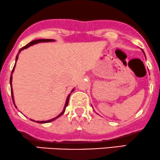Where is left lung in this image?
<instances>
[{
  "mask_svg": "<svg viewBox=\"0 0 160 160\" xmlns=\"http://www.w3.org/2000/svg\"><path fill=\"white\" fill-rule=\"evenodd\" d=\"M142 51H143V50H142ZM143 52H144V51H143Z\"/></svg>",
  "mask_w": 160,
  "mask_h": 160,
  "instance_id": "left-lung-1",
  "label": "left lung"
}]
</instances>
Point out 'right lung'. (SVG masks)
<instances>
[{
    "label": "right lung",
    "mask_w": 160,
    "mask_h": 160,
    "mask_svg": "<svg viewBox=\"0 0 160 160\" xmlns=\"http://www.w3.org/2000/svg\"><path fill=\"white\" fill-rule=\"evenodd\" d=\"M54 39H36V40H33V41H31V42H29L28 43V45H26L25 46H24V47H22V48H21V49L18 51V53L17 54V55H16V61H17V60H18V54H19V53L21 52V51L22 50H24V49H25V48H28V47H30L31 46H33V45H34V44H37V43H39V42H54ZM16 63H15V65H14V67H13V69H12V73H11V76H10V81H9V82H10V87H11V94H12V102H13V104H14V106H15V107H16V104H15V101H14V97H13V91H12V72H14V69H15V67H16ZM74 91V89H72V91H71V93H72V92ZM70 94L71 93H69V94L68 95V97H67V100H66V103H65V106H64V108H63V112H61V114H58V115L57 116V117H55V118H52V119H51V120H48V121H36L37 122V123H49V122H52V121H54V120H56L57 119V118H58L59 117H61V116L62 115V114H63V113H64V112H65V109H66V107H67V106H68V103H69V97H70ZM31 121H33V120H32V119H31Z\"/></svg>",
    "instance_id": "right-lung-1"
}]
</instances>
